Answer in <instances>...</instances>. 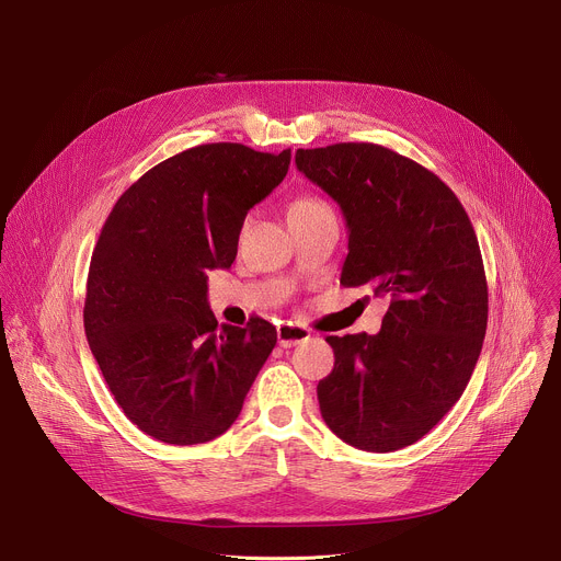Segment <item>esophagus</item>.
Here are the masks:
<instances>
[{"instance_id":"obj_1","label":"esophagus","mask_w":561,"mask_h":561,"mask_svg":"<svg viewBox=\"0 0 561 561\" xmlns=\"http://www.w3.org/2000/svg\"><path fill=\"white\" fill-rule=\"evenodd\" d=\"M308 337H310V331L304 329V327H295V324H282V327H277V342H279V346H284V348L297 346V344L306 342Z\"/></svg>"}]
</instances>
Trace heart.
I'll use <instances>...</instances> for the list:
<instances>
[{
	"label": "heart",
	"mask_w": 561,
	"mask_h": 561,
	"mask_svg": "<svg viewBox=\"0 0 561 561\" xmlns=\"http://www.w3.org/2000/svg\"><path fill=\"white\" fill-rule=\"evenodd\" d=\"M322 206H327V204L317 197H299L290 204L288 213H301V210H312V208H322Z\"/></svg>",
	"instance_id": "obj_1"
}]
</instances>
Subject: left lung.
<instances>
[{
    "instance_id": "8db88e82",
    "label": "left lung",
    "mask_w": 561,
    "mask_h": 561,
    "mask_svg": "<svg viewBox=\"0 0 561 561\" xmlns=\"http://www.w3.org/2000/svg\"><path fill=\"white\" fill-rule=\"evenodd\" d=\"M297 169L342 208L344 286L370 284L388 310L377 335H331L319 411L346 444L390 453L422 439L461 397L482 353L489 286L472 224L428 169L390 148H299Z\"/></svg>"
}]
</instances>
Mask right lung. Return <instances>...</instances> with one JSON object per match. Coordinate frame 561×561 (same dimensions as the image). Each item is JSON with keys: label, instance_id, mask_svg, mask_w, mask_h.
Masks as SVG:
<instances>
[{"label": "right lung", "instance_id": "obj_1", "mask_svg": "<svg viewBox=\"0 0 561 561\" xmlns=\"http://www.w3.org/2000/svg\"><path fill=\"white\" fill-rule=\"evenodd\" d=\"M279 154L202 144L144 173L91 257L84 329L124 415L164 444H204L242 413L277 344L266 319L217 324L206 271L230 268L247 213L288 173Z\"/></svg>", "mask_w": 561, "mask_h": 561}]
</instances>
